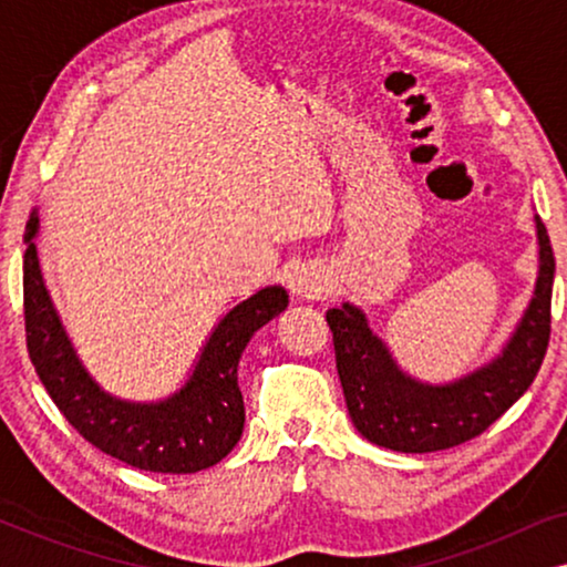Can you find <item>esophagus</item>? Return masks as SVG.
<instances>
[{"instance_id":"obj_1","label":"esophagus","mask_w":567,"mask_h":567,"mask_svg":"<svg viewBox=\"0 0 567 567\" xmlns=\"http://www.w3.org/2000/svg\"><path fill=\"white\" fill-rule=\"evenodd\" d=\"M289 289L301 299H315L324 291V278L312 266H299L289 278Z\"/></svg>"}]
</instances>
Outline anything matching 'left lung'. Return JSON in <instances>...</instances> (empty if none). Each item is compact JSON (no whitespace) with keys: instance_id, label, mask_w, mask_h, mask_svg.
<instances>
[{"instance_id":"obj_1","label":"left lung","mask_w":567,"mask_h":567,"mask_svg":"<svg viewBox=\"0 0 567 567\" xmlns=\"http://www.w3.org/2000/svg\"><path fill=\"white\" fill-rule=\"evenodd\" d=\"M534 221L539 276L529 307L503 351L454 382H417L394 363L359 307L328 309L348 415L363 439L392 452H441L480 436L529 390L547 353L555 281L553 245L539 216Z\"/></svg>"}]
</instances>
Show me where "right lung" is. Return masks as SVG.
Segmentation results:
<instances>
[{
  "label": "right lung",
  "instance_id": "add662e5",
  "mask_svg": "<svg viewBox=\"0 0 567 567\" xmlns=\"http://www.w3.org/2000/svg\"><path fill=\"white\" fill-rule=\"evenodd\" d=\"M38 212L25 224L22 299L30 361L61 415L100 452L136 470L190 475L221 462L243 436L245 402L237 367L245 346L289 307L284 286H266L221 317L188 382L157 402H131L107 394L76 359L35 250Z\"/></svg>",
  "mask_w": 567,
  "mask_h": 567
}]
</instances>
